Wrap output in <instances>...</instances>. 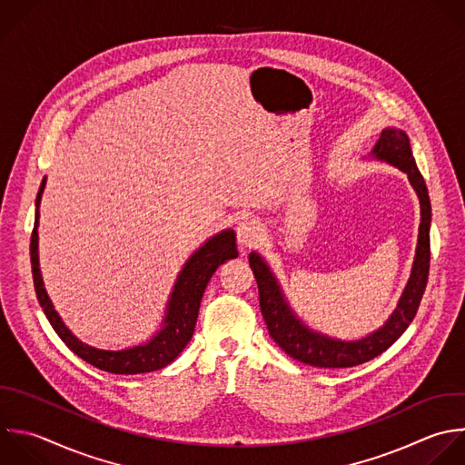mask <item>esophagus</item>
<instances>
[{"label":"esophagus","mask_w":465,"mask_h":465,"mask_svg":"<svg viewBox=\"0 0 465 465\" xmlns=\"http://www.w3.org/2000/svg\"><path fill=\"white\" fill-rule=\"evenodd\" d=\"M236 238H238V243L243 247V249H249L252 245H256L262 238V225L260 222L256 220H243L238 223L236 227Z\"/></svg>","instance_id":"34e87169"}]
</instances>
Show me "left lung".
<instances>
[{"label": "left lung", "instance_id": "obj_1", "mask_svg": "<svg viewBox=\"0 0 465 465\" xmlns=\"http://www.w3.org/2000/svg\"><path fill=\"white\" fill-rule=\"evenodd\" d=\"M369 156L405 173L420 200V227L411 276L396 303V309L381 327L358 340H340L311 329L289 305L276 274L271 271L263 256L256 251L249 254V265L258 283L260 309L271 338L291 358L312 367H354L387 351L412 322L427 285L430 260V202L425 182L416 167L407 134L396 127L383 129Z\"/></svg>", "mask_w": 465, "mask_h": 465}]
</instances>
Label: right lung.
Wrapping results in <instances>:
<instances>
[{"label":"right lung","mask_w":465,"mask_h":465,"mask_svg":"<svg viewBox=\"0 0 465 465\" xmlns=\"http://www.w3.org/2000/svg\"><path fill=\"white\" fill-rule=\"evenodd\" d=\"M47 178L42 180L38 196H36V216H35V231L31 236V263H33V278L38 302L51 322L56 334L64 340V343L78 354L87 363L114 374H140L163 369L169 365L189 343L193 338L202 296L211 276L216 269L238 256L236 249V234L232 229H223L218 234L211 236L203 245H200L189 260L183 263L173 292L169 294L165 314L160 323V329L153 334L151 340L125 347V349H98L85 341H82L62 320L58 311L54 309L40 269V252H38V225H40V203L42 194L45 191Z\"/></svg>","instance_id":"right-lung-1"}]
</instances>
